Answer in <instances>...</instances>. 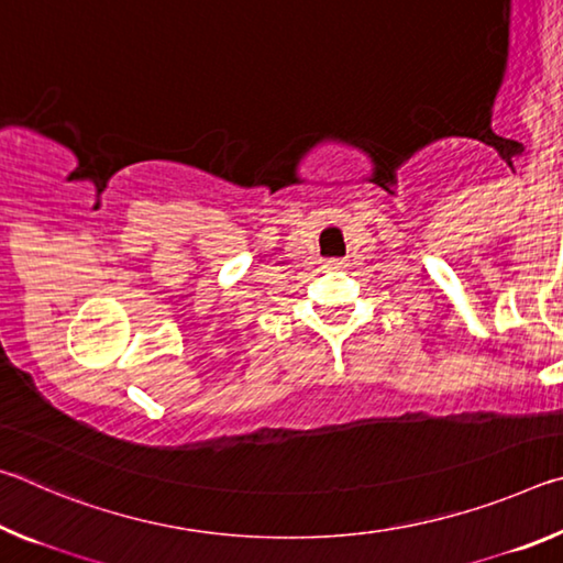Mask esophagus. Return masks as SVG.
I'll use <instances>...</instances> for the list:
<instances>
[{"instance_id":"esophagus-1","label":"esophagus","mask_w":563,"mask_h":563,"mask_svg":"<svg viewBox=\"0 0 563 563\" xmlns=\"http://www.w3.org/2000/svg\"><path fill=\"white\" fill-rule=\"evenodd\" d=\"M328 268H342V261H328Z\"/></svg>"}]
</instances>
